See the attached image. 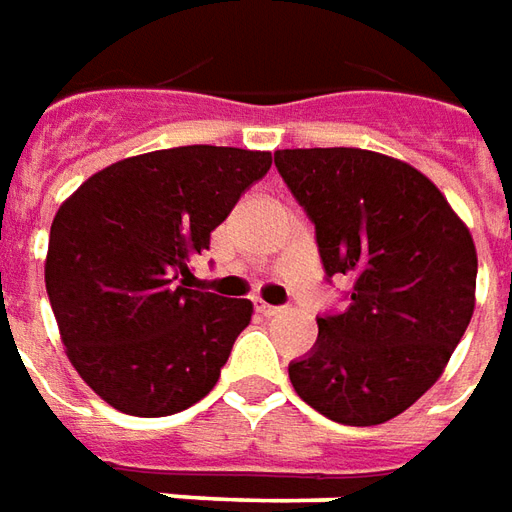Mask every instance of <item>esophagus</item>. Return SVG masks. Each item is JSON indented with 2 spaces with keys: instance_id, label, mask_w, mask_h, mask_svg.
Masks as SVG:
<instances>
[{
  "instance_id": "obj_1",
  "label": "esophagus",
  "mask_w": 512,
  "mask_h": 512,
  "mask_svg": "<svg viewBox=\"0 0 512 512\" xmlns=\"http://www.w3.org/2000/svg\"><path fill=\"white\" fill-rule=\"evenodd\" d=\"M256 311L262 314V317H275V314H281V306H270V303H259Z\"/></svg>"
}]
</instances>
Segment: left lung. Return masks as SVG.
Listing matches in <instances>:
<instances>
[{"instance_id": "obj_1", "label": "left lung", "mask_w": 512, "mask_h": 512, "mask_svg": "<svg viewBox=\"0 0 512 512\" xmlns=\"http://www.w3.org/2000/svg\"><path fill=\"white\" fill-rule=\"evenodd\" d=\"M275 168L317 231L325 278L350 275L342 314L289 364L297 397L339 424L400 416L430 389L474 314L477 250L408 162L364 148H284Z\"/></svg>"}]
</instances>
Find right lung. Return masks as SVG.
Returning a JSON list of instances; mask_svg holds the SVG:
<instances>
[{
  "mask_svg": "<svg viewBox=\"0 0 512 512\" xmlns=\"http://www.w3.org/2000/svg\"><path fill=\"white\" fill-rule=\"evenodd\" d=\"M270 151L181 146L93 173L54 215L46 292L79 378L129 416H170L215 389L253 306L190 289V262Z\"/></svg>",
  "mask_w": 512,
  "mask_h": 512,
  "instance_id": "right-lung-1",
  "label": "right lung"
}]
</instances>
